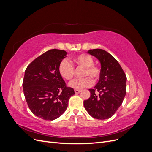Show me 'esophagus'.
Masks as SVG:
<instances>
[{
  "instance_id": "1",
  "label": "esophagus",
  "mask_w": 152,
  "mask_h": 152,
  "mask_svg": "<svg viewBox=\"0 0 152 152\" xmlns=\"http://www.w3.org/2000/svg\"><path fill=\"white\" fill-rule=\"evenodd\" d=\"M75 94H79L80 92L81 91L80 90H79V89H75Z\"/></svg>"
}]
</instances>
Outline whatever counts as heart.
Returning <instances> with one entry per match:
<instances>
[{
  "label": "heart",
  "instance_id": "1",
  "mask_svg": "<svg viewBox=\"0 0 152 152\" xmlns=\"http://www.w3.org/2000/svg\"><path fill=\"white\" fill-rule=\"evenodd\" d=\"M75 65L78 66L84 67V70L82 79H77L72 81L69 86L73 89H82L90 87L93 84V80L96 82L100 77V68L94 65V59L87 54H81L73 59ZM58 70L60 75L66 80H72L75 75V68L72 64L66 59H64L59 65Z\"/></svg>",
  "mask_w": 152,
  "mask_h": 152
}]
</instances>
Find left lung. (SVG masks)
<instances>
[{
    "label": "left lung",
    "instance_id": "1",
    "mask_svg": "<svg viewBox=\"0 0 152 152\" xmlns=\"http://www.w3.org/2000/svg\"><path fill=\"white\" fill-rule=\"evenodd\" d=\"M101 63V74L98 84L90 89L91 96L84 106L91 117L99 120L112 117L121 107L126 94L127 77L117 59L104 50L87 51Z\"/></svg>",
    "mask_w": 152,
    "mask_h": 152
}]
</instances>
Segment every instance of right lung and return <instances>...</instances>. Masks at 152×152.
<instances>
[{"label":"right lung","instance_id":"right-lung-1","mask_svg":"<svg viewBox=\"0 0 152 152\" xmlns=\"http://www.w3.org/2000/svg\"><path fill=\"white\" fill-rule=\"evenodd\" d=\"M66 54L63 50H49L30 63L25 72L23 88L26 103L31 112L44 120L60 117L67 108L69 99L75 94L58 70Z\"/></svg>","mask_w":152,"mask_h":152}]
</instances>
